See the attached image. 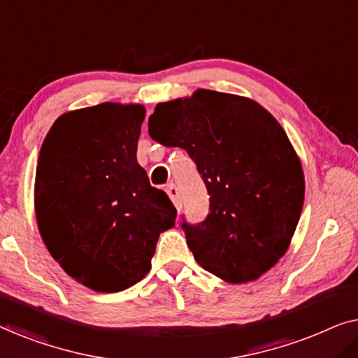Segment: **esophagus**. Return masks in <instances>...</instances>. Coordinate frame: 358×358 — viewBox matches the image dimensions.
I'll list each match as a JSON object with an SVG mask.
<instances>
[{"label":"esophagus","instance_id":"1","mask_svg":"<svg viewBox=\"0 0 358 358\" xmlns=\"http://www.w3.org/2000/svg\"><path fill=\"white\" fill-rule=\"evenodd\" d=\"M166 194L169 195L171 200H173V203L176 205V208L180 210V195H179L178 187H176L174 184H168V187H166Z\"/></svg>","mask_w":358,"mask_h":358}]
</instances>
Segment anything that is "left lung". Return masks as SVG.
I'll use <instances>...</instances> for the list:
<instances>
[{
	"label": "left lung",
	"mask_w": 358,
	"mask_h": 358,
	"mask_svg": "<svg viewBox=\"0 0 358 358\" xmlns=\"http://www.w3.org/2000/svg\"><path fill=\"white\" fill-rule=\"evenodd\" d=\"M151 138L179 146L210 194L199 224L182 223L194 259L228 283L254 282L287 252L305 200L301 161L271 112L210 90L159 102Z\"/></svg>",
	"instance_id": "obj_1"
}]
</instances>
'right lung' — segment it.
Segmentation results:
<instances>
[{
  "mask_svg": "<svg viewBox=\"0 0 358 358\" xmlns=\"http://www.w3.org/2000/svg\"><path fill=\"white\" fill-rule=\"evenodd\" d=\"M145 106L102 102L62 114L43 140L34 208L48 252L96 292H122L151 268L176 223L166 192L136 161Z\"/></svg>",
  "mask_w": 358,
  "mask_h": 358,
  "instance_id": "1",
  "label": "right lung"
}]
</instances>
